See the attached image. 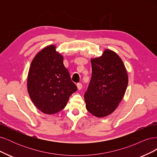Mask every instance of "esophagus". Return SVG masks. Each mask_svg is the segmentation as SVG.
Masks as SVG:
<instances>
[{"label":"esophagus","mask_w":157,"mask_h":157,"mask_svg":"<svg viewBox=\"0 0 157 157\" xmlns=\"http://www.w3.org/2000/svg\"><path fill=\"white\" fill-rule=\"evenodd\" d=\"M77 88H78V90H81L82 89V84H81V83H77Z\"/></svg>","instance_id":"34e87169"}]
</instances>
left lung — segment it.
I'll return each mask as SVG.
<instances>
[{
  "mask_svg": "<svg viewBox=\"0 0 157 157\" xmlns=\"http://www.w3.org/2000/svg\"><path fill=\"white\" fill-rule=\"evenodd\" d=\"M92 77L84 94L86 109L97 117L111 114L122 101L128 78L125 66L115 52L105 50L91 59Z\"/></svg>",
  "mask_w": 157,
  "mask_h": 157,
  "instance_id": "1",
  "label": "left lung"
}]
</instances>
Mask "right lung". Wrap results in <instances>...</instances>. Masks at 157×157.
I'll return each mask as SVG.
<instances>
[{
    "label": "right lung",
    "instance_id": "obj_1",
    "mask_svg": "<svg viewBox=\"0 0 157 157\" xmlns=\"http://www.w3.org/2000/svg\"><path fill=\"white\" fill-rule=\"evenodd\" d=\"M77 87L72 82L63 58L54 45L46 47L32 61L27 77V90L35 105L45 114L65 108Z\"/></svg>",
    "mask_w": 157,
    "mask_h": 157
}]
</instances>
